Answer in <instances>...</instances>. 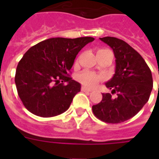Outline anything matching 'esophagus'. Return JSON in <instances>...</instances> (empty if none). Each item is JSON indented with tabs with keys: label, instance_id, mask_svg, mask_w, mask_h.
<instances>
[{
	"label": "esophagus",
	"instance_id": "obj_1",
	"mask_svg": "<svg viewBox=\"0 0 159 159\" xmlns=\"http://www.w3.org/2000/svg\"><path fill=\"white\" fill-rule=\"evenodd\" d=\"M82 92H92V89H90V88H87V87H85V86H82Z\"/></svg>",
	"mask_w": 159,
	"mask_h": 159
}]
</instances>
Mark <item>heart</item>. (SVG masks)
<instances>
[{"label":"heart","instance_id":"1","mask_svg":"<svg viewBox=\"0 0 159 159\" xmlns=\"http://www.w3.org/2000/svg\"><path fill=\"white\" fill-rule=\"evenodd\" d=\"M77 79L82 84L92 87H94L95 85H97L102 80V76L89 71H84L78 75Z\"/></svg>","mask_w":159,"mask_h":159}]
</instances>
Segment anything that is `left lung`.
I'll return each mask as SVG.
<instances>
[{"label":"left lung","instance_id":"left-lung-1","mask_svg":"<svg viewBox=\"0 0 159 159\" xmlns=\"http://www.w3.org/2000/svg\"><path fill=\"white\" fill-rule=\"evenodd\" d=\"M113 49L116 71L106 83L110 93H102V102L92 106V111L101 120L118 124L134 117L149 99L153 77L142 56L130 45L115 37L100 38Z\"/></svg>","mask_w":159,"mask_h":159}]
</instances>
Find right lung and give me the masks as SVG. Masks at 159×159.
Listing matches in <instances>:
<instances>
[{"label": "right lung", "mask_w": 159, "mask_h": 159, "mask_svg": "<svg viewBox=\"0 0 159 159\" xmlns=\"http://www.w3.org/2000/svg\"><path fill=\"white\" fill-rule=\"evenodd\" d=\"M94 39H48L24 54L16 67L15 82L19 97L30 112L53 117L69 108L75 95L81 91V84L68 72L77 53Z\"/></svg>", "instance_id": "right-lung-1"}]
</instances>
